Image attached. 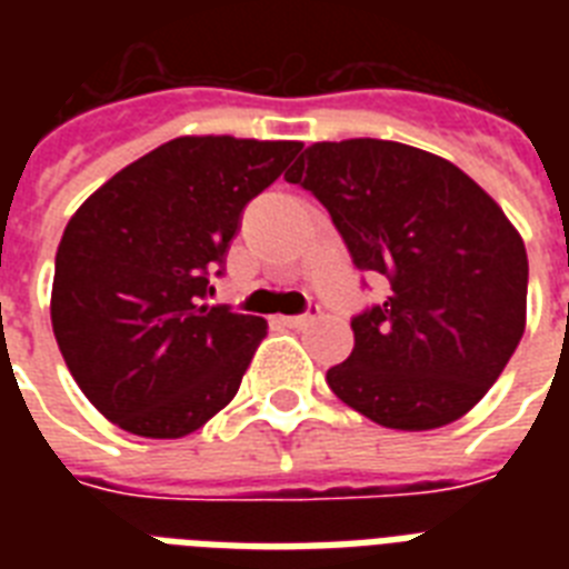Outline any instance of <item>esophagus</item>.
<instances>
[{"mask_svg": "<svg viewBox=\"0 0 569 569\" xmlns=\"http://www.w3.org/2000/svg\"><path fill=\"white\" fill-rule=\"evenodd\" d=\"M316 316H319V303H312L310 310L301 312V316H283V325L286 328H307L310 321H316Z\"/></svg>", "mask_w": 569, "mask_h": 569, "instance_id": "34e87169", "label": "esophagus"}]
</instances>
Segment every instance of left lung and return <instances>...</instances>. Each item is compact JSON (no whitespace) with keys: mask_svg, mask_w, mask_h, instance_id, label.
I'll return each mask as SVG.
<instances>
[{"mask_svg":"<svg viewBox=\"0 0 569 569\" xmlns=\"http://www.w3.org/2000/svg\"><path fill=\"white\" fill-rule=\"evenodd\" d=\"M286 182L328 209L360 271L389 280L328 369L337 398L398 431L472 410L526 330L529 257L499 203L440 156L380 138L307 147Z\"/></svg>","mask_w":569,"mask_h":569,"instance_id":"8db88e82","label":"left lung"}]
</instances>
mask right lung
Masks as SVG:
<instances>
[{
	"instance_id": "add662e5",
	"label": "right lung",
	"mask_w": 569,
	"mask_h": 569,
	"mask_svg": "<svg viewBox=\"0 0 569 569\" xmlns=\"http://www.w3.org/2000/svg\"><path fill=\"white\" fill-rule=\"evenodd\" d=\"M301 141L186 136L114 173L56 253L52 330L88 401L123 431L177 440L239 392L266 319L209 307L244 206Z\"/></svg>"
}]
</instances>
